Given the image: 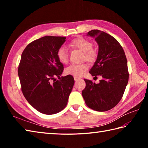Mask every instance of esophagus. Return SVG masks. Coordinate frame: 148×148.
I'll return each instance as SVG.
<instances>
[{
  "label": "esophagus",
  "instance_id": "1",
  "mask_svg": "<svg viewBox=\"0 0 148 148\" xmlns=\"http://www.w3.org/2000/svg\"><path fill=\"white\" fill-rule=\"evenodd\" d=\"M74 81H78V80L79 79V78L76 77H74Z\"/></svg>",
  "mask_w": 148,
  "mask_h": 148
}]
</instances>
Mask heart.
<instances>
[{
	"mask_svg": "<svg viewBox=\"0 0 148 148\" xmlns=\"http://www.w3.org/2000/svg\"><path fill=\"white\" fill-rule=\"evenodd\" d=\"M69 46L72 48L77 49L83 52V59L88 62L93 63L98 57V51L93 48V44L90 40L83 37H77L72 39ZM57 57L62 64H67L69 61V51L65 47L62 46L57 51ZM88 69V66L84 64H72L65 69V73L76 77L83 75Z\"/></svg>",
	"mask_w": 148,
	"mask_h": 148,
	"instance_id": "obj_1",
	"label": "heart"
}]
</instances>
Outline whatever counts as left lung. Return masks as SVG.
<instances>
[{
  "mask_svg": "<svg viewBox=\"0 0 148 148\" xmlns=\"http://www.w3.org/2000/svg\"><path fill=\"white\" fill-rule=\"evenodd\" d=\"M88 35L95 37L99 45L98 57L90 71L93 76L102 79L95 84L84 79L86 87L82 95L86 106L97 111L112 109L122 99L128 81L127 60L124 50L114 37L99 30H92Z\"/></svg>",
  "mask_w": 148,
  "mask_h": 148,
  "instance_id": "obj_1",
  "label": "left lung"
}]
</instances>
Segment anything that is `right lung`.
<instances>
[{
  "mask_svg": "<svg viewBox=\"0 0 148 148\" xmlns=\"http://www.w3.org/2000/svg\"><path fill=\"white\" fill-rule=\"evenodd\" d=\"M65 39L47 36L34 40L23 50L19 64L18 76L25 98L45 114H56L65 108L74 84L71 75L60 77L64 66L57 51Z\"/></svg>",
  "mask_w": 148,
  "mask_h": 148,
  "instance_id": "1",
  "label": "right lung"
}]
</instances>
